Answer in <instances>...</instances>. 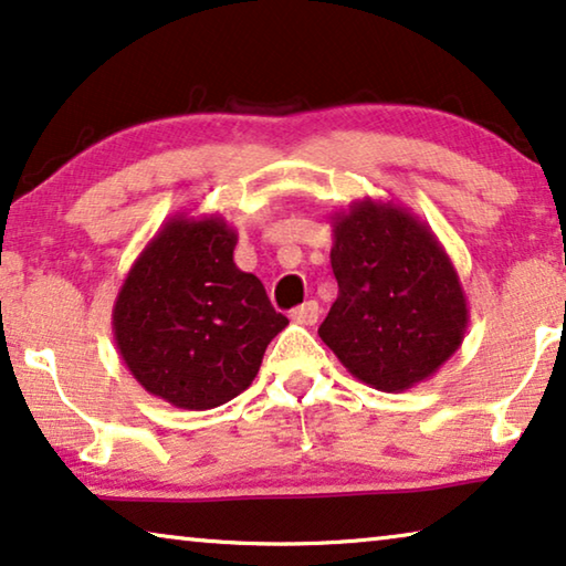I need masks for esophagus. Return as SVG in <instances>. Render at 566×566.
Returning <instances> with one entry per match:
<instances>
[{"mask_svg": "<svg viewBox=\"0 0 566 566\" xmlns=\"http://www.w3.org/2000/svg\"><path fill=\"white\" fill-rule=\"evenodd\" d=\"M317 317H319V305L315 300H310L302 307L292 310V319H294V323H300V325H315Z\"/></svg>", "mask_w": 566, "mask_h": 566, "instance_id": "1", "label": "esophagus"}]
</instances>
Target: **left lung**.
Here are the masks:
<instances>
[{
    "label": "left lung",
    "instance_id": "8db88e82",
    "mask_svg": "<svg viewBox=\"0 0 566 566\" xmlns=\"http://www.w3.org/2000/svg\"><path fill=\"white\" fill-rule=\"evenodd\" d=\"M331 221L337 297L319 337L350 376L378 391L427 381L458 353L470 323L452 259L394 200H356Z\"/></svg>",
    "mask_w": 566,
    "mask_h": 566
}]
</instances>
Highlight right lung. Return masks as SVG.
<instances>
[{
	"mask_svg": "<svg viewBox=\"0 0 566 566\" xmlns=\"http://www.w3.org/2000/svg\"><path fill=\"white\" fill-rule=\"evenodd\" d=\"M235 241L221 216L175 213L116 294V350L142 389L177 409H216L247 391L290 325L264 284L235 266Z\"/></svg>",
	"mask_w": 566,
	"mask_h": 566,
	"instance_id": "right-lung-1",
	"label": "right lung"
}]
</instances>
